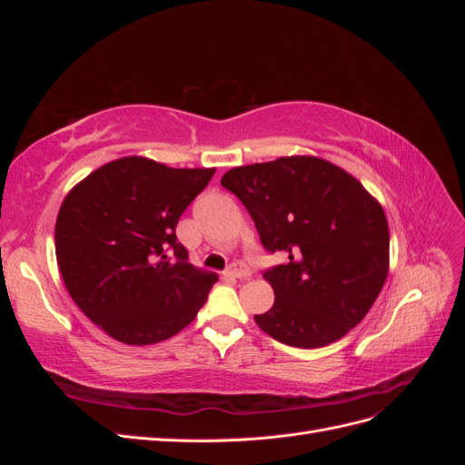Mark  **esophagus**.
I'll use <instances>...</instances> for the list:
<instances>
[{
	"instance_id": "esophagus-1",
	"label": "esophagus",
	"mask_w": 465,
	"mask_h": 465,
	"mask_svg": "<svg viewBox=\"0 0 465 465\" xmlns=\"http://www.w3.org/2000/svg\"><path fill=\"white\" fill-rule=\"evenodd\" d=\"M224 275L231 277V279H246V277L252 275V272H250V267L244 265V263H234L231 270L224 272Z\"/></svg>"
}]
</instances>
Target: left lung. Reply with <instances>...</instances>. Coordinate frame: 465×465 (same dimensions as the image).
Returning a JSON list of instances; mask_svg holds the SVG:
<instances>
[{
    "label": "left lung",
    "mask_w": 465,
    "mask_h": 465,
    "mask_svg": "<svg viewBox=\"0 0 465 465\" xmlns=\"http://www.w3.org/2000/svg\"><path fill=\"white\" fill-rule=\"evenodd\" d=\"M221 184L244 203L263 248L289 258L263 273L275 302L254 320L267 335L316 349L367 316L388 277L390 231L355 176L294 154L231 168Z\"/></svg>",
    "instance_id": "1"
}]
</instances>
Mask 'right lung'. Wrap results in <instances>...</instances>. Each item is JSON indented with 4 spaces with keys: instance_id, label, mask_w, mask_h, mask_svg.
<instances>
[{
    "instance_id": "1",
    "label": "right lung",
    "mask_w": 465,
    "mask_h": 465,
    "mask_svg": "<svg viewBox=\"0 0 465 465\" xmlns=\"http://www.w3.org/2000/svg\"><path fill=\"white\" fill-rule=\"evenodd\" d=\"M213 174L124 157L65 195L55 219L64 283L81 312L116 341H164L205 304L219 277L188 262L176 224Z\"/></svg>"
}]
</instances>
